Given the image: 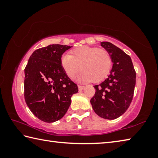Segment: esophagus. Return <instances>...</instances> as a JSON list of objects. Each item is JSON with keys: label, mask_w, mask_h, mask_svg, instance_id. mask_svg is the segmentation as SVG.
I'll return each instance as SVG.
<instances>
[{"label": "esophagus", "mask_w": 158, "mask_h": 158, "mask_svg": "<svg viewBox=\"0 0 158 158\" xmlns=\"http://www.w3.org/2000/svg\"><path fill=\"white\" fill-rule=\"evenodd\" d=\"M78 89H79V91H81V90H82L83 89H84V85H78Z\"/></svg>", "instance_id": "esophagus-1"}]
</instances>
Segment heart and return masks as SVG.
Returning <instances> with one entry per match:
<instances>
[{"mask_svg": "<svg viewBox=\"0 0 158 158\" xmlns=\"http://www.w3.org/2000/svg\"><path fill=\"white\" fill-rule=\"evenodd\" d=\"M61 66L67 75L74 79L81 69L78 77L81 81L98 83L108 75L112 65L111 55L107 51L98 47L83 46L72 51V55L65 53L61 57Z\"/></svg>", "mask_w": 158, "mask_h": 158, "instance_id": "1", "label": "heart"}]
</instances>
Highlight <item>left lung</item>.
<instances>
[{"label": "left lung", "mask_w": 158, "mask_h": 158, "mask_svg": "<svg viewBox=\"0 0 158 158\" xmlns=\"http://www.w3.org/2000/svg\"><path fill=\"white\" fill-rule=\"evenodd\" d=\"M101 46L111 55L112 68L108 77L94 85L96 92L90 100L93 111L105 119L114 120L123 114L132 100L136 73L131 58L111 42Z\"/></svg>", "instance_id": "left-lung-1"}]
</instances>
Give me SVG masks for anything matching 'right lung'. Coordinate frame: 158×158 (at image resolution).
<instances>
[{
    "label": "right lung",
    "mask_w": 158,
    "mask_h": 158,
    "mask_svg": "<svg viewBox=\"0 0 158 158\" xmlns=\"http://www.w3.org/2000/svg\"><path fill=\"white\" fill-rule=\"evenodd\" d=\"M71 46L50 44L35 51L24 69V98L37 118L53 123L64 116L71 97L78 92L61 66V57Z\"/></svg>",
    "instance_id": "add662e5"
}]
</instances>
